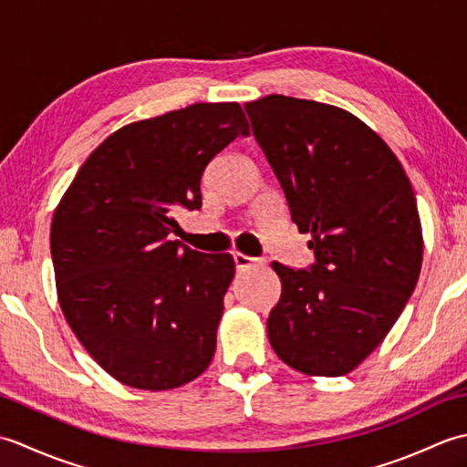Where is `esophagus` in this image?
<instances>
[{"mask_svg":"<svg viewBox=\"0 0 467 467\" xmlns=\"http://www.w3.org/2000/svg\"><path fill=\"white\" fill-rule=\"evenodd\" d=\"M233 259H234V265H236V269H239V271L249 269V266H253V265H263L259 259H253V256L244 254V253H234Z\"/></svg>","mask_w":467,"mask_h":467,"instance_id":"1","label":"esophagus"}]
</instances>
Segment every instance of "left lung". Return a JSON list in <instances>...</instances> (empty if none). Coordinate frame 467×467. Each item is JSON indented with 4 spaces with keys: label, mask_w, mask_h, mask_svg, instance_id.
<instances>
[{
    "label": "left lung",
    "mask_w": 467,
    "mask_h": 467,
    "mask_svg": "<svg viewBox=\"0 0 467 467\" xmlns=\"http://www.w3.org/2000/svg\"><path fill=\"white\" fill-rule=\"evenodd\" d=\"M244 110L317 259L311 271L273 261L283 293L266 321L271 347L305 375H347L418 285L423 234L411 182L383 138L343 108L271 94Z\"/></svg>",
    "instance_id": "1"
}]
</instances>
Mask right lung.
I'll list each match as a JSON object with an SVG mask.
<instances>
[{"mask_svg":"<svg viewBox=\"0 0 467 467\" xmlns=\"http://www.w3.org/2000/svg\"><path fill=\"white\" fill-rule=\"evenodd\" d=\"M249 136L241 104H192L122 126L88 156L49 233L67 325L102 369L134 389L166 391L211 365L228 253L171 241L176 214L201 208L206 164Z\"/></svg>","mask_w":467,"mask_h":467,"instance_id":"1","label":"right lung"}]
</instances>
